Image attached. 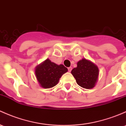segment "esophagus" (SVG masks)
<instances>
[{
	"instance_id": "1",
	"label": "esophagus",
	"mask_w": 126,
	"mask_h": 126,
	"mask_svg": "<svg viewBox=\"0 0 126 126\" xmlns=\"http://www.w3.org/2000/svg\"><path fill=\"white\" fill-rule=\"evenodd\" d=\"M67 69H68V71L69 72H71V70H72V68L71 67H69L68 68H67Z\"/></svg>"
}]
</instances>
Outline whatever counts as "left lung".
Here are the masks:
<instances>
[{"label":"left lung","mask_w":126,"mask_h":126,"mask_svg":"<svg viewBox=\"0 0 126 126\" xmlns=\"http://www.w3.org/2000/svg\"><path fill=\"white\" fill-rule=\"evenodd\" d=\"M71 74L79 86L90 89L95 86L99 76V69L92 62L83 59L77 63V67L72 70Z\"/></svg>","instance_id":"8db88e82"}]
</instances>
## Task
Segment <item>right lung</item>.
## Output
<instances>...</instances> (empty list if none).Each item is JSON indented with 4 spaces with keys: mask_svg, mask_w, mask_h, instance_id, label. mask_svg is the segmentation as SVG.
I'll return each instance as SVG.
<instances>
[{
    "mask_svg": "<svg viewBox=\"0 0 126 126\" xmlns=\"http://www.w3.org/2000/svg\"><path fill=\"white\" fill-rule=\"evenodd\" d=\"M67 72V69L63 64L57 65L48 59L36 67L35 75L41 86L49 88L55 86L62 75Z\"/></svg>",
    "mask_w": 126,
    "mask_h": 126,
    "instance_id": "obj_1",
    "label": "right lung"
}]
</instances>
